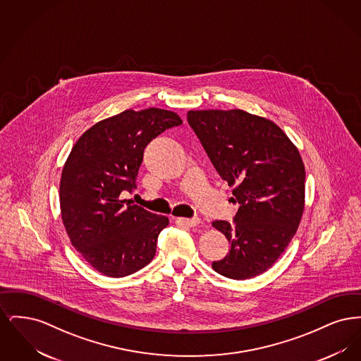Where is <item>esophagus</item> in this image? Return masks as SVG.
<instances>
[{"instance_id": "34e87169", "label": "esophagus", "mask_w": 361, "mask_h": 361, "mask_svg": "<svg viewBox=\"0 0 361 361\" xmlns=\"http://www.w3.org/2000/svg\"><path fill=\"white\" fill-rule=\"evenodd\" d=\"M177 224H183V226H187V227H196L197 224H200V219L199 218H177L176 219Z\"/></svg>"}]
</instances>
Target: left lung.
I'll return each instance as SVG.
<instances>
[{
	"label": "left lung",
	"mask_w": 361,
	"mask_h": 361,
	"mask_svg": "<svg viewBox=\"0 0 361 361\" xmlns=\"http://www.w3.org/2000/svg\"><path fill=\"white\" fill-rule=\"evenodd\" d=\"M190 128L216 172L235 185L233 222L212 226L230 242L214 261L219 275L234 280L264 274L286 250L305 208V165L298 149L274 121L240 109L189 111Z\"/></svg>",
	"instance_id": "8db88e82"
}]
</instances>
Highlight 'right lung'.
<instances>
[{
	"label": "right lung",
	"instance_id": "1",
	"mask_svg": "<svg viewBox=\"0 0 361 361\" xmlns=\"http://www.w3.org/2000/svg\"><path fill=\"white\" fill-rule=\"evenodd\" d=\"M181 123L166 109H127L96 123L73 146L59 185L62 221L73 246L100 274L124 277L154 258L169 219L121 192L137 188L146 146Z\"/></svg>",
	"mask_w": 361,
	"mask_h": 361
}]
</instances>
